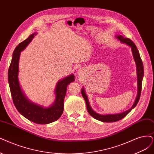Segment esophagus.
<instances>
[{"mask_svg":"<svg viewBox=\"0 0 154 154\" xmlns=\"http://www.w3.org/2000/svg\"><path fill=\"white\" fill-rule=\"evenodd\" d=\"M83 73H84V70H79V75H82V74H83Z\"/></svg>","mask_w":154,"mask_h":154,"instance_id":"1","label":"esophagus"}]
</instances>
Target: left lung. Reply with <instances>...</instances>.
<instances>
[{
	"label": "left lung",
	"mask_w": 154,
	"mask_h": 154,
	"mask_svg": "<svg viewBox=\"0 0 154 154\" xmlns=\"http://www.w3.org/2000/svg\"><path fill=\"white\" fill-rule=\"evenodd\" d=\"M117 38L120 40V41L123 42L128 44V45L132 49V52L133 54V57L134 61L136 62V68H137V77H138V95L137 97L136 98L134 103L132 106V107L131 109L126 112L121 113H117V114H107V115H100L98 114V113H96L93 110V109L91 108L90 105L89 103V101L88 98L87 97L86 94L85 93L84 89H82L81 91V93L83 96V98L85 100V101H86V106H87V109L89 112V114L93 117L95 119H97L98 121H102V122H116L119 120H121L122 119H123L124 117H126L128 113L131 111V110L136 106V105H137L138 102L140 100V95H141V88H142V79H143V73H144V70H143V62H142V60L140 58L139 51L136 48V45L134 43L131 41V40L128 38H124L122 35H118L117 36Z\"/></svg>",
	"instance_id": "left-lung-1"
}]
</instances>
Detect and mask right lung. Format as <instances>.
<instances>
[{"label":"right lung","instance_id":"add662e5","mask_svg":"<svg viewBox=\"0 0 154 154\" xmlns=\"http://www.w3.org/2000/svg\"><path fill=\"white\" fill-rule=\"evenodd\" d=\"M35 34H32L15 48L8 70V81L13 103L18 111L23 116L34 123L46 124L56 121L61 117L63 112L67 86L75 79L73 75H71L58 82L55 90L56 101L49 108H43L31 103L26 98L21 89L18 79L19 58L21 51L26 47Z\"/></svg>","mask_w":154,"mask_h":154}]
</instances>
